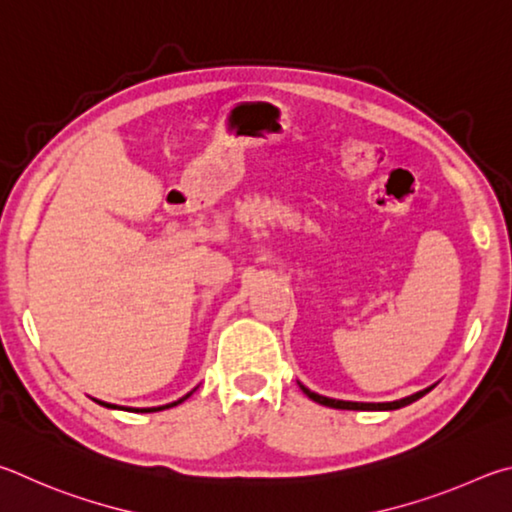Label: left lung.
I'll return each mask as SVG.
<instances>
[{
	"instance_id": "1",
	"label": "left lung",
	"mask_w": 512,
	"mask_h": 512,
	"mask_svg": "<svg viewBox=\"0 0 512 512\" xmlns=\"http://www.w3.org/2000/svg\"><path fill=\"white\" fill-rule=\"evenodd\" d=\"M299 387H301V391L306 393V396H308L310 400L319 402V405L333 407V409H353V411H391V409H400V407L411 405V402H416L418 398H423L425 393H429V391L434 389V387H429V389H423V391L414 393V396H407V398L393 400V402H351V400H335V398L319 396V393H315V391H310V389L303 387L301 382H299Z\"/></svg>"
}]
</instances>
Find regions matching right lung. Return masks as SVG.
<instances>
[{"label": "right lung", "mask_w": 512, "mask_h": 512, "mask_svg": "<svg viewBox=\"0 0 512 512\" xmlns=\"http://www.w3.org/2000/svg\"><path fill=\"white\" fill-rule=\"evenodd\" d=\"M195 391V389H193ZM191 391V393H193ZM191 393H186L184 398H179V400H175V402H170V405H164V407H148V409H128V411H141V414H150V411H161V409H170V407H177L179 402H184L188 396H191ZM98 405H103V407H107V409H125V407H119V405H110V402H101V400H96Z\"/></svg>", "instance_id": "1"}]
</instances>
